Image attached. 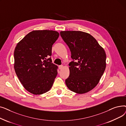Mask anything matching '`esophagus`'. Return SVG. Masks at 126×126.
I'll return each instance as SVG.
<instances>
[{
	"instance_id": "obj_1",
	"label": "esophagus",
	"mask_w": 126,
	"mask_h": 126,
	"mask_svg": "<svg viewBox=\"0 0 126 126\" xmlns=\"http://www.w3.org/2000/svg\"><path fill=\"white\" fill-rule=\"evenodd\" d=\"M63 68V65H60V66H59V69H62Z\"/></svg>"
}]
</instances>
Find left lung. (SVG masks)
<instances>
[{"mask_svg":"<svg viewBox=\"0 0 126 126\" xmlns=\"http://www.w3.org/2000/svg\"><path fill=\"white\" fill-rule=\"evenodd\" d=\"M60 35L69 47L72 61L65 80L67 87L79 94L86 93L98 83L106 66V55L96 39L81 31H61Z\"/></svg>","mask_w":126,"mask_h":126,"instance_id":"1","label":"left lung"}]
</instances>
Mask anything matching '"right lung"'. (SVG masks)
Returning a JSON list of instances; mask_svg holds the SVG:
<instances>
[{"instance_id": "right-lung-1", "label": "right lung", "mask_w": 126, "mask_h": 126, "mask_svg": "<svg viewBox=\"0 0 126 126\" xmlns=\"http://www.w3.org/2000/svg\"><path fill=\"white\" fill-rule=\"evenodd\" d=\"M59 36L50 30L33 31L16 45L14 69L20 82L30 93L42 94L50 90L58 74L52 63V46Z\"/></svg>"}]
</instances>
